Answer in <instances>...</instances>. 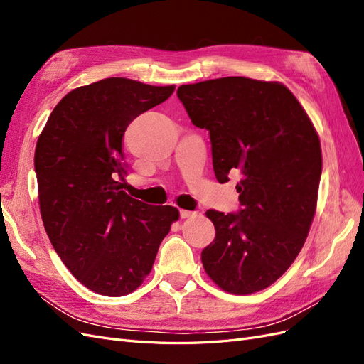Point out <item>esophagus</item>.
Instances as JSON below:
<instances>
[{"label":"esophagus","instance_id":"1","mask_svg":"<svg viewBox=\"0 0 364 364\" xmlns=\"http://www.w3.org/2000/svg\"><path fill=\"white\" fill-rule=\"evenodd\" d=\"M196 215L194 211H186V209H181V218H188V217H193Z\"/></svg>","mask_w":364,"mask_h":364}]
</instances>
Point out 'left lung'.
Segmentation results:
<instances>
[{"label": "left lung", "instance_id": "left-lung-1", "mask_svg": "<svg viewBox=\"0 0 364 364\" xmlns=\"http://www.w3.org/2000/svg\"><path fill=\"white\" fill-rule=\"evenodd\" d=\"M178 97L209 132L217 181L241 178L238 213L206 211L215 238L202 250L203 269L228 293L259 291L291 266L310 230L322 174L317 132L278 82L223 77L182 85Z\"/></svg>", "mask_w": 364, "mask_h": 364}]
</instances>
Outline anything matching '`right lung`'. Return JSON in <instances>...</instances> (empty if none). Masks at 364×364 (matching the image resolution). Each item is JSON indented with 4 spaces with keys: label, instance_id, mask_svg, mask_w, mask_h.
<instances>
[{
    "label": "right lung",
    "instance_id": "1",
    "mask_svg": "<svg viewBox=\"0 0 364 364\" xmlns=\"http://www.w3.org/2000/svg\"><path fill=\"white\" fill-rule=\"evenodd\" d=\"M174 86L111 77L65 95L35 150L43 226L65 266L94 293L119 297L150 273L178 208L151 206L123 190V136Z\"/></svg>",
    "mask_w": 364,
    "mask_h": 364
}]
</instances>
